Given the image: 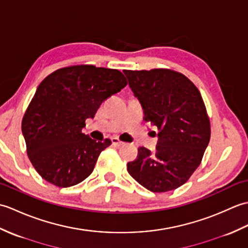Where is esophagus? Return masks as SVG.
I'll return each mask as SVG.
<instances>
[{
	"label": "esophagus",
	"instance_id": "1",
	"mask_svg": "<svg viewBox=\"0 0 248 248\" xmlns=\"http://www.w3.org/2000/svg\"><path fill=\"white\" fill-rule=\"evenodd\" d=\"M112 143L115 146H121V145L124 144L123 140H120V139L118 138V136H114V138H112Z\"/></svg>",
	"mask_w": 248,
	"mask_h": 248
}]
</instances>
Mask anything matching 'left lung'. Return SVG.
Instances as JSON below:
<instances>
[{
  "label": "left lung",
  "instance_id": "left-lung-1",
  "mask_svg": "<svg viewBox=\"0 0 248 248\" xmlns=\"http://www.w3.org/2000/svg\"><path fill=\"white\" fill-rule=\"evenodd\" d=\"M144 109V120L160 131L155 151L140 147L128 172L154 193L186 183L202 163L211 125L202 94L194 83L171 69L124 70Z\"/></svg>",
  "mask_w": 248,
  "mask_h": 248
}]
</instances>
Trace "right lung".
<instances>
[{
	"label": "right lung",
	"mask_w": 248,
	"mask_h": 248,
	"mask_svg": "<svg viewBox=\"0 0 248 248\" xmlns=\"http://www.w3.org/2000/svg\"><path fill=\"white\" fill-rule=\"evenodd\" d=\"M128 82L117 69L75 65L52 72L39 84L22 119L26 152L36 171L59 187L82 182L112 144L82 132L100 105Z\"/></svg>",
	"instance_id": "1"
}]
</instances>
